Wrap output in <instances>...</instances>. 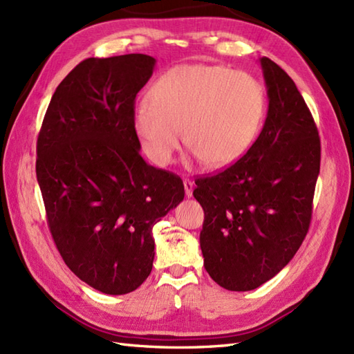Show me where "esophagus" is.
<instances>
[{
	"instance_id": "1",
	"label": "esophagus",
	"mask_w": 354,
	"mask_h": 354,
	"mask_svg": "<svg viewBox=\"0 0 354 354\" xmlns=\"http://www.w3.org/2000/svg\"><path fill=\"white\" fill-rule=\"evenodd\" d=\"M184 188H185V196L192 197L193 196V188H194V183L189 179H184Z\"/></svg>"
}]
</instances>
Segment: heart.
Masks as SVG:
<instances>
[{"mask_svg": "<svg viewBox=\"0 0 354 354\" xmlns=\"http://www.w3.org/2000/svg\"><path fill=\"white\" fill-rule=\"evenodd\" d=\"M134 109V129L148 157L167 166L180 148L214 169L239 161L256 142L266 112L256 77L224 66L187 64L166 71ZM185 133H182V130Z\"/></svg>", "mask_w": 354, "mask_h": 354, "instance_id": "obj_1", "label": "heart"}]
</instances>
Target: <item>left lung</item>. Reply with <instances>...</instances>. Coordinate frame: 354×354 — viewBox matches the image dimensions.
I'll list each match as a JSON object with an SVG mask.
<instances>
[{
	"mask_svg": "<svg viewBox=\"0 0 354 354\" xmlns=\"http://www.w3.org/2000/svg\"><path fill=\"white\" fill-rule=\"evenodd\" d=\"M268 115L250 151L220 174L196 179L205 211L203 265L216 284L248 292L293 259L310 229L320 138L295 82L260 58Z\"/></svg>",
	"mask_w": 354,
	"mask_h": 354,
	"instance_id": "left-lung-1",
	"label": "left lung"
}]
</instances>
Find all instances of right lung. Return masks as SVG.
Segmentation results:
<instances>
[{
    "label": "right lung",
    "mask_w": 354,
    "mask_h": 354,
    "mask_svg": "<svg viewBox=\"0 0 354 354\" xmlns=\"http://www.w3.org/2000/svg\"><path fill=\"white\" fill-rule=\"evenodd\" d=\"M156 59L88 58L53 93L37 139L35 171L62 260L98 292L125 295L152 270V227L184 201L179 176L148 165L134 100Z\"/></svg>",
    "instance_id": "obj_1"
}]
</instances>
